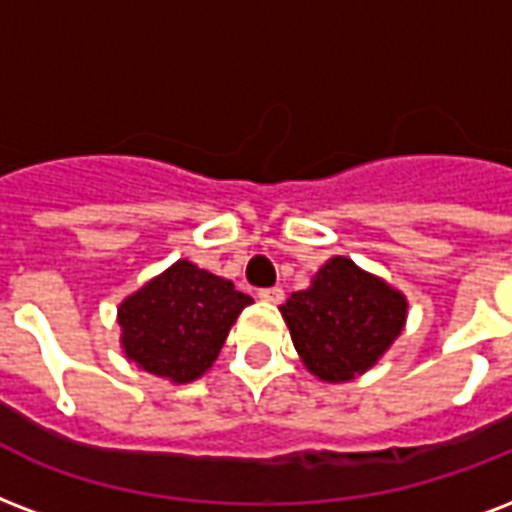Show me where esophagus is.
Wrapping results in <instances>:
<instances>
[{"mask_svg": "<svg viewBox=\"0 0 512 512\" xmlns=\"http://www.w3.org/2000/svg\"><path fill=\"white\" fill-rule=\"evenodd\" d=\"M257 298L265 300V303H282L284 290H282V287H268V290L257 292Z\"/></svg>", "mask_w": 512, "mask_h": 512, "instance_id": "obj_1", "label": "esophagus"}]
</instances>
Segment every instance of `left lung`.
<instances>
[{"label":"left lung","mask_w":512,"mask_h":512,"mask_svg":"<svg viewBox=\"0 0 512 512\" xmlns=\"http://www.w3.org/2000/svg\"><path fill=\"white\" fill-rule=\"evenodd\" d=\"M292 343L311 373L330 384L362 376L403 333L408 300L349 257H330L308 290L282 308Z\"/></svg>","instance_id":"8db88e82"}]
</instances>
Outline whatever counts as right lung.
I'll list each match as a JSON object with an SVG mask.
<instances>
[{
	"mask_svg": "<svg viewBox=\"0 0 512 512\" xmlns=\"http://www.w3.org/2000/svg\"><path fill=\"white\" fill-rule=\"evenodd\" d=\"M249 303L228 279L177 260L120 303V346L152 376L187 384L212 368Z\"/></svg>",
	"mask_w": 512,
	"mask_h": 512,
	"instance_id": "add662e5",
	"label": "right lung"
}]
</instances>
